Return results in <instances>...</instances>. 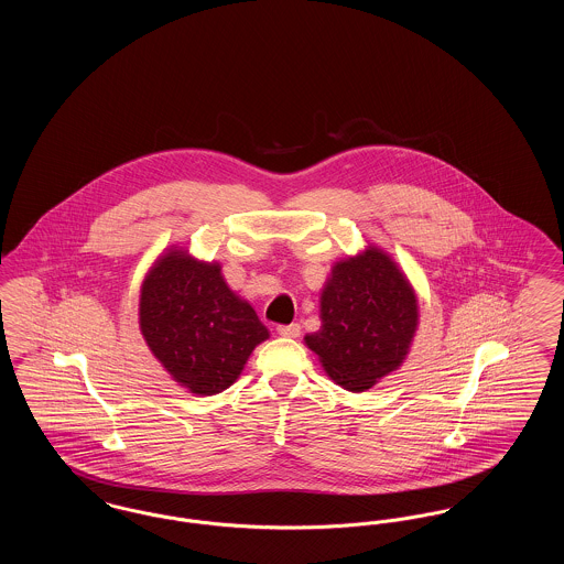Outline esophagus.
Here are the masks:
<instances>
[{
  "label": "esophagus",
  "mask_w": 564,
  "mask_h": 564,
  "mask_svg": "<svg viewBox=\"0 0 564 564\" xmlns=\"http://www.w3.org/2000/svg\"><path fill=\"white\" fill-rule=\"evenodd\" d=\"M276 334L285 338H297L300 336V325L290 323V325H276Z\"/></svg>",
  "instance_id": "1"
}]
</instances>
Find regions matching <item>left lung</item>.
Returning <instances> with one entry per match:
<instances>
[{"label":"left lung","mask_w":564,"mask_h":564,"mask_svg":"<svg viewBox=\"0 0 564 564\" xmlns=\"http://www.w3.org/2000/svg\"><path fill=\"white\" fill-rule=\"evenodd\" d=\"M419 323L416 295L380 249L338 262L322 294V327L304 340L325 372L349 391H366L398 370Z\"/></svg>","instance_id":"1"}]
</instances>
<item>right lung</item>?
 Instances as JSON below:
<instances>
[{
	"label": "right lung",
	"mask_w": 564,
	"mask_h": 564,
	"mask_svg": "<svg viewBox=\"0 0 564 564\" xmlns=\"http://www.w3.org/2000/svg\"><path fill=\"white\" fill-rule=\"evenodd\" d=\"M139 325L166 372L196 395L228 389L251 350L269 338L256 311L230 292L219 264L180 249L162 256L145 276Z\"/></svg>",
	"instance_id": "right-lung-1"
}]
</instances>
